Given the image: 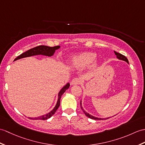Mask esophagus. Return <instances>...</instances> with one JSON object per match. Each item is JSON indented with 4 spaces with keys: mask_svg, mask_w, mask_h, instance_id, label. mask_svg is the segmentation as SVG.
I'll use <instances>...</instances> for the list:
<instances>
[{
    "mask_svg": "<svg viewBox=\"0 0 145 145\" xmlns=\"http://www.w3.org/2000/svg\"><path fill=\"white\" fill-rule=\"evenodd\" d=\"M80 83H81V80L80 78H75L72 80L71 84L73 85H78V84H80Z\"/></svg>",
    "mask_w": 145,
    "mask_h": 145,
    "instance_id": "1",
    "label": "esophagus"
}]
</instances>
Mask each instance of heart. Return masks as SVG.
<instances>
[{
	"label": "heart",
	"instance_id": "heart-1",
	"mask_svg": "<svg viewBox=\"0 0 145 145\" xmlns=\"http://www.w3.org/2000/svg\"><path fill=\"white\" fill-rule=\"evenodd\" d=\"M96 57V54L93 52H84L72 57L71 65L77 69L84 68L89 65Z\"/></svg>",
	"mask_w": 145,
	"mask_h": 145
}]
</instances>
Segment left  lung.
<instances>
[{
    "label": "left lung",
    "mask_w": 145,
    "mask_h": 145,
    "mask_svg": "<svg viewBox=\"0 0 145 145\" xmlns=\"http://www.w3.org/2000/svg\"><path fill=\"white\" fill-rule=\"evenodd\" d=\"M114 53H115V54L117 56V59H120V60H124V61H125V62H127L128 63H129V60H128L127 58V57H126L125 56L117 52H116V51H114ZM80 106H81V108H82V110L83 111V112L85 113V115H86L87 117H89V118L91 119H94V120H106V119H108L110 118V117H107V118H105V119H104H104H101V118H97V117H94V116H91V115H90V114H89L88 113H87V112H86V111L83 109V107H82V101H80Z\"/></svg>",
    "instance_id": "left-lung-1"
}]
</instances>
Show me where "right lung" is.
Returning a JSON list of instances; mask_svg holds the SVG:
<instances>
[{
  "label": "right lung",
  "mask_w": 145,
  "mask_h": 145,
  "mask_svg": "<svg viewBox=\"0 0 145 145\" xmlns=\"http://www.w3.org/2000/svg\"><path fill=\"white\" fill-rule=\"evenodd\" d=\"M59 48H60V46H57L54 47H49L47 46H39L35 47L34 48L29 49L25 52L22 53V54H20L19 56L16 57L14 60L24 58V57H30V56H36V55H40V54L50 57V56H53L54 54L56 51V50L58 49ZM69 86H70V84L68 83L65 86L63 87L61 90L60 91V92L59 93V95H58V100H57L56 105L54 107V108L50 111V112H49L47 114H45V115L44 116H41L38 117H35V118H31V117H29V119H33V120H47L48 119L50 118V117H52L54 114H55L56 110L60 106V98H61L62 95L65 93V91L69 88Z\"/></svg>",
  "instance_id": "add662e5"
}]
</instances>
